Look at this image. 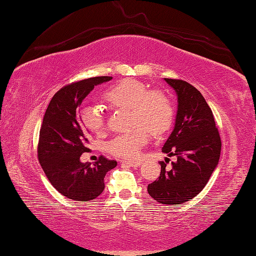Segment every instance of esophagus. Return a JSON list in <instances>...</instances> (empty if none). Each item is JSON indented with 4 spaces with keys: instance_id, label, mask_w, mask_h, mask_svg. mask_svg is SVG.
<instances>
[{
    "instance_id": "obj_1",
    "label": "esophagus",
    "mask_w": 256,
    "mask_h": 256,
    "mask_svg": "<svg viewBox=\"0 0 256 256\" xmlns=\"http://www.w3.org/2000/svg\"><path fill=\"white\" fill-rule=\"evenodd\" d=\"M121 163L127 164V165H129V166H132V168H137V166H140V165H142L140 160H135V162H132V160H122Z\"/></svg>"
}]
</instances>
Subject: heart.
Listing matches in <instances>:
<instances>
[{
    "mask_svg": "<svg viewBox=\"0 0 256 256\" xmlns=\"http://www.w3.org/2000/svg\"><path fill=\"white\" fill-rule=\"evenodd\" d=\"M103 98L111 106L130 109L132 124L137 127L110 142V153L119 158H137L150 140V132L146 128L158 135L166 130L172 122L173 106L170 98L158 90L148 91V88L140 80H120L103 94ZM82 118L84 124L93 132H101L104 129V116L100 108H85Z\"/></svg>",
    "mask_w": 256,
    "mask_h": 256,
    "instance_id": "heart-1",
    "label": "heart"
}]
</instances>
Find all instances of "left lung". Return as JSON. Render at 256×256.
<instances>
[{
    "label": "left lung",
    "mask_w": 256,
    "mask_h": 256,
    "mask_svg": "<svg viewBox=\"0 0 256 256\" xmlns=\"http://www.w3.org/2000/svg\"><path fill=\"white\" fill-rule=\"evenodd\" d=\"M176 93L178 111L171 135L162 152L176 156L172 168L160 162L158 180L147 186L163 204H181L202 191L217 168L222 140L212 111L198 90L186 80L164 78Z\"/></svg>",
    "instance_id": "8db88e82"
}]
</instances>
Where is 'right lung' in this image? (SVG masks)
<instances>
[{
	"label": "right lung",
	"instance_id": "add662e5",
	"mask_svg": "<svg viewBox=\"0 0 256 256\" xmlns=\"http://www.w3.org/2000/svg\"><path fill=\"white\" fill-rule=\"evenodd\" d=\"M98 76L60 88L49 102L39 134L38 158L52 186L74 201L96 199L104 190V176L116 160L101 156L96 164L80 162L88 152V130L80 116V106L96 85L111 80Z\"/></svg>",
	"mask_w": 256,
	"mask_h": 256
}]
</instances>
